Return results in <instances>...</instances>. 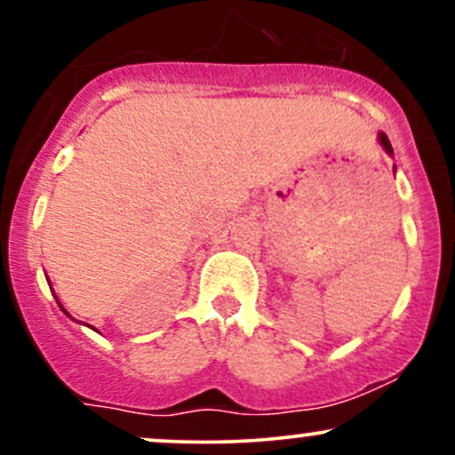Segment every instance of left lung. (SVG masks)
<instances>
[{
	"label": "left lung",
	"mask_w": 455,
	"mask_h": 455,
	"mask_svg": "<svg viewBox=\"0 0 455 455\" xmlns=\"http://www.w3.org/2000/svg\"><path fill=\"white\" fill-rule=\"evenodd\" d=\"M379 140H380V145H383V149H385V151H387V154H389V156H391V154H394V149H391V143H389L387 134H385V132H380V134H379Z\"/></svg>",
	"instance_id": "obj_1"
}]
</instances>
